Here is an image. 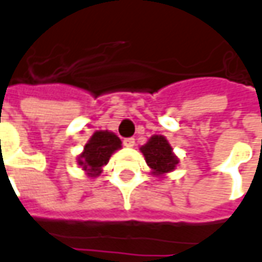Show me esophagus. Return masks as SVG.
I'll return each mask as SVG.
<instances>
[{
    "mask_svg": "<svg viewBox=\"0 0 262 262\" xmlns=\"http://www.w3.org/2000/svg\"><path fill=\"white\" fill-rule=\"evenodd\" d=\"M123 146H125V147H133V146H135V139H133V137L125 139V140H123Z\"/></svg>",
    "mask_w": 262,
    "mask_h": 262,
    "instance_id": "esophagus-1",
    "label": "esophagus"
}]
</instances>
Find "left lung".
<instances>
[{
  "instance_id": "obj_1",
  "label": "left lung",
  "mask_w": 262,
  "mask_h": 262,
  "mask_svg": "<svg viewBox=\"0 0 262 262\" xmlns=\"http://www.w3.org/2000/svg\"><path fill=\"white\" fill-rule=\"evenodd\" d=\"M140 151L146 158L147 165L151 168L152 175H165L168 172H172L179 164V160L173 154L168 140L161 135L151 136L150 140L140 147Z\"/></svg>"
}]
</instances>
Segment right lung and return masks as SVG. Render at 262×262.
<instances>
[{
    "label": "right lung",
    "mask_w": 262,
    "mask_h": 262,
    "mask_svg": "<svg viewBox=\"0 0 262 262\" xmlns=\"http://www.w3.org/2000/svg\"><path fill=\"white\" fill-rule=\"evenodd\" d=\"M121 147V139L115 133L98 130L86 143L83 152L77 157V164L82 166L83 170H86L89 176H98L102 166L108 164L110 157Z\"/></svg>",
    "instance_id": "right-lung-1"
}]
</instances>
